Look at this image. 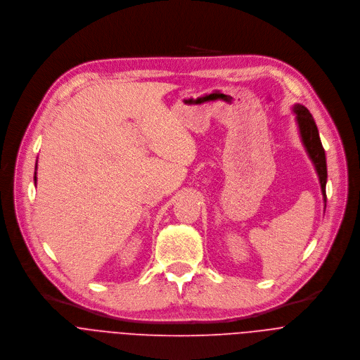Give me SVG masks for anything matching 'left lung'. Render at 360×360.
<instances>
[{"label":"left lung","instance_id":"left-lung-1","mask_svg":"<svg viewBox=\"0 0 360 360\" xmlns=\"http://www.w3.org/2000/svg\"><path fill=\"white\" fill-rule=\"evenodd\" d=\"M294 112L297 115V122L300 126V133L302 137V141L305 145V149L311 158V160L315 165L316 173L319 176V183L323 194V200H326V179H328V170H326V156L325 150L321 143L319 131L316 127V123L309 113V110L302 105H295Z\"/></svg>","mask_w":360,"mask_h":360}]
</instances>
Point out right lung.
Here are the masks:
<instances>
[{"mask_svg": "<svg viewBox=\"0 0 360 360\" xmlns=\"http://www.w3.org/2000/svg\"><path fill=\"white\" fill-rule=\"evenodd\" d=\"M34 180H35V183H37V169H35V173H34Z\"/></svg>", "mask_w": 360, "mask_h": 360, "instance_id": "1", "label": "right lung"}]
</instances>
